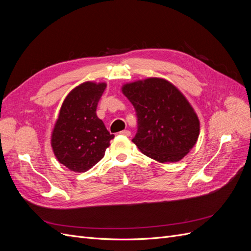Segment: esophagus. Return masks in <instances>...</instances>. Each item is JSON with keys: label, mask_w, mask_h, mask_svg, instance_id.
Instances as JSON below:
<instances>
[{"label": "esophagus", "mask_w": 251, "mask_h": 251, "mask_svg": "<svg viewBox=\"0 0 251 251\" xmlns=\"http://www.w3.org/2000/svg\"><path fill=\"white\" fill-rule=\"evenodd\" d=\"M120 134H121V135H124V136H126V137H128V136H131V132L128 131V130H124V131H121V132H120Z\"/></svg>", "instance_id": "esophagus-1"}]
</instances>
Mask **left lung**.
<instances>
[{
  "label": "left lung",
  "instance_id": "left-lung-1",
  "mask_svg": "<svg viewBox=\"0 0 251 251\" xmlns=\"http://www.w3.org/2000/svg\"><path fill=\"white\" fill-rule=\"evenodd\" d=\"M132 102L138 119L133 142L154 160L177 162L198 140L200 121L181 91L161 77L127 82L121 87Z\"/></svg>",
  "mask_w": 251,
  "mask_h": 251
}]
</instances>
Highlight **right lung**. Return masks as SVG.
Masks as SVG:
<instances>
[{
  "instance_id": "1",
  "label": "right lung",
  "mask_w": 251,
  "mask_h": 251,
  "mask_svg": "<svg viewBox=\"0 0 251 251\" xmlns=\"http://www.w3.org/2000/svg\"><path fill=\"white\" fill-rule=\"evenodd\" d=\"M105 82L85 81L70 91L60 107L51 134V147L59 163L83 173L100 161L114 138L96 115Z\"/></svg>"
}]
</instances>
